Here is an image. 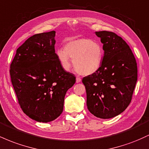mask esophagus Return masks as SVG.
<instances>
[{
    "mask_svg": "<svg viewBox=\"0 0 149 149\" xmlns=\"http://www.w3.org/2000/svg\"><path fill=\"white\" fill-rule=\"evenodd\" d=\"M80 81H81V78H80V77L77 76V77H76V83H80Z\"/></svg>",
    "mask_w": 149,
    "mask_h": 149,
    "instance_id": "esophagus-1",
    "label": "esophagus"
}]
</instances>
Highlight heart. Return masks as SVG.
<instances>
[{
    "label": "heart",
    "mask_w": 149,
    "mask_h": 149,
    "mask_svg": "<svg viewBox=\"0 0 149 149\" xmlns=\"http://www.w3.org/2000/svg\"><path fill=\"white\" fill-rule=\"evenodd\" d=\"M58 60L65 70L73 64L78 73L83 76L94 74L100 69L104 58V49L99 42L86 38H70L64 43V49L56 51Z\"/></svg>",
    "instance_id": "heart-1"
}]
</instances>
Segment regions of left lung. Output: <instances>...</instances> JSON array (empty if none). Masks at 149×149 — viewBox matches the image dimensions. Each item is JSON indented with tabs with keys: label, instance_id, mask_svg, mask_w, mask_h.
I'll return each instance as SVG.
<instances>
[{
	"label": "left lung",
	"instance_id": "8db88e82",
	"mask_svg": "<svg viewBox=\"0 0 149 149\" xmlns=\"http://www.w3.org/2000/svg\"><path fill=\"white\" fill-rule=\"evenodd\" d=\"M104 51L100 69L83 78L89 111L97 118H111L130 104L137 80L135 57L123 39L113 32L96 31Z\"/></svg>",
	"mask_w": 149,
	"mask_h": 149
}]
</instances>
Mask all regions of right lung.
<instances>
[{
    "label": "right lung",
    "instance_id": "add662e5",
    "mask_svg": "<svg viewBox=\"0 0 149 149\" xmlns=\"http://www.w3.org/2000/svg\"><path fill=\"white\" fill-rule=\"evenodd\" d=\"M55 33L35 34L19 48L10 64L12 84L24 113L38 122L47 123L61 115L66 92L76 83L58 60Z\"/></svg>",
    "mask_w": 149,
    "mask_h": 149
}]
</instances>
